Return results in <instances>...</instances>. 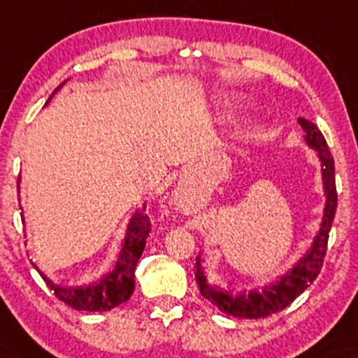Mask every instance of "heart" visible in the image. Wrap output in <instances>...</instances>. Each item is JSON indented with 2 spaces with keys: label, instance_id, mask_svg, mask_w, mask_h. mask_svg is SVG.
<instances>
[{
  "label": "heart",
  "instance_id": "b5f03b06",
  "mask_svg": "<svg viewBox=\"0 0 358 358\" xmlns=\"http://www.w3.org/2000/svg\"><path fill=\"white\" fill-rule=\"evenodd\" d=\"M222 104H224L225 108H227V109H234V108H239V106L242 104V102H241V101H237L236 97L227 96V97H224V101H222Z\"/></svg>",
  "mask_w": 358,
  "mask_h": 358
}]
</instances>
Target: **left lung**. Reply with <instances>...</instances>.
I'll return each mask as SVG.
<instances>
[{
    "instance_id": "left-lung-1",
    "label": "left lung",
    "mask_w": 358,
    "mask_h": 358,
    "mask_svg": "<svg viewBox=\"0 0 358 358\" xmlns=\"http://www.w3.org/2000/svg\"><path fill=\"white\" fill-rule=\"evenodd\" d=\"M299 126L305 131V141L311 150L316 151L322 165V180L324 192V208L322 227L315 236L313 244L306 250L296 264L287 271L286 274L279 276L276 281H271L262 289H252L248 294L239 293L232 296L227 291L212 286L208 282L202 266V254L196 256V285L205 299L215 305L222 313L237 318H266V316L278 313L293 303L311 282L318 278L323 266V257L327 254L328 234H330L331 224H334L336 212V187H335V165L331 158L328 145L324 141L322 131L313 122L306 119H298Z\"/></svg>"
}]
</instances>
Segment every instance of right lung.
<instances>
[{"mask_svg":"<svg viewBox=\"0 0 358 358\" xmlns=\"http://www.w3.org/2000/svg\"><path fill=\"white\" fill-rule=\"evenodd\" d=\"M67 82V80H65ZM65 82L52 92V96L48 97L47 104L50 102L53 94H57L64 87ZM45 104V106H47ZM20 180L18 178V192H20ZM24 222V219H23ZM151 224L148 215L145 213V205H143L141 210L133 213L129 222H127L126 236L122 241V248L119 250V256L116 264L110 273L104 274L97 281L90 282L87 286H79V287H64L55 285L50 278H47L45 274L35 266V269L38 271L40 276L43 278V281L47 282V286L50 287L57 298L60 301H64L65 305H69L73 310H82V311H109L113 308L121 305V303L127 301L131 298L134 291V271H136V264L141 257L143 250L146 245V237L151 231Z\"/></svg>","mask_w":358,"mask_h":358,"instance_id":"right-lung-1","label":"right lung"}]
</instances>
